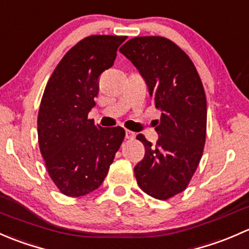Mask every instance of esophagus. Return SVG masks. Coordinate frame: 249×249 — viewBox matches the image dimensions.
Listing matches in <instances>:
<instances>
[{"label": "esophagus", "instance_id": "esophagus-1", "mask_svg": "<svg viewBox=\"0 0 249 249\" xmlns=\"http://www.w3.org/2000/svg\"><path fill=\"white\" fill-rule=\"evenodd\" d=\"M134 133L130 132V130H125V138H127V139H134Z\"/></svg>", "mask_w": 249, "mask_h": 249}]
</instances>
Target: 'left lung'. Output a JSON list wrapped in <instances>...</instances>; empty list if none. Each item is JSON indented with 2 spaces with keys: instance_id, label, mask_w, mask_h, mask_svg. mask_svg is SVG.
Here are the masks:
<instances>
[{
  "instance_id": "left-lung-1",
  "label": "left lung",
  "mask_w": 249,
  "mask_h": 249,
  "mask_svg": "<svg viewBox=\"0 0 249 249\" xmlns=\"http://www.w3.org/2000/svg\"><path fill=\"white\" fill-rule=\"evenodd\" d=\"M138 68L157 109L158 142L142 134L145 157L134 166L140 188L166 200L188 186L204 152L206 139V96L201 79L189 56L164 37H135L120 49Z\"/></svg>"
}]
</instances>
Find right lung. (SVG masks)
<instances>
[{
  "label": "right lung",
  "mask_w": 249,
  "mask_h": 249,
  "mask_svg": "<svg viewBox=\"0 0 249 249\" xmlns=\"http://www.w3.org/2000/svg\"><path fill=\"white\" fill-rule=\"evenodd\" d=\"M125 36H89L63 56L51 74L38 111V142L49 176L67 196H86L103 183L124 139L120 125L89 119L99 75L114 65Z\"/></svg>",
  "instance_id": "right-lung-1"
}]
</instances>
